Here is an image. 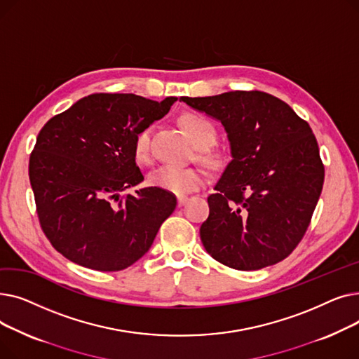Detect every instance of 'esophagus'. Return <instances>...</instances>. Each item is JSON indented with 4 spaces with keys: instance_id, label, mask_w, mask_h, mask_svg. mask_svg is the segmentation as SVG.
Masks as SVG:
<instances>
[{
    "instance_id": "1",
    "label": "esophagus",
    "mask_w": 359,
    "mask_h": 359,
    "mask_svg": "<svg viewBox=\"0 0 359 359\" xmlns=\"http://www.w3.org/2000/svg\"><path fill=\"white\" fill-rule=\"evenodd\" d=\"M187 201H189V198H187V196H179V198H177V205H179V206H183Z\"/></svg>"
}]
</instances>
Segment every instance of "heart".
<instances>
[{
  "mask_svg": "<svg viewBox=\"0 0 359 359\" xmlns=\"http://www.w3.org/2000/svg\"><path fill=\"white\" fill-rule=\"evenodd\" d=\"M180 126L184 129L187 137L191 138L194 145L198 148V157L208 164H217L219 157L212 153L210 147L214 144L217 132L211 121L199 113L186 111L179 118ZM132 156L138 164L151 163V128L140 129L134 141H132ZM148 183L153 187L173 194L177 196L189 195L205 184V175L196 167H175L161 165L148 177Z\"/></svg>",
  "mask_w": 359,
  "mask_h": 359,
  "instance_id": "heart-1",
  "label": "heart"
}]
</instances>
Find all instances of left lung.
I'll return each mask as SVG.
<instances>
[{
    "mask_svg": "<svg viewBox=\"0 0 359 359\" xmlns=\"http://www.w3.org/2000/svg\"><path fill=\"white\" fill-rule=\"evenodd\" d=\"M180 100L218 119L231 147L199 230L205 250L237 271L288 257L309 229L325 182L310 125L257 90Z\"/></svg>",
    "mask_w": 359,
    "mask_h": 359,
    "instance_id": "obj_1",
    "label": "left lung"
}]
</instances>
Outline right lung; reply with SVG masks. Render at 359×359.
Masks as SVG:
<instances>
[{"mask_svg": "<svg viewBox=\"0 0 359 359\" xmlns=\"http://www.w3.org/2000/svg\"><path fill=\"white\" fill-rule=\"evenodd\" d=\"M176 100L96 93L45 123L29 179L42 231L56 252L100 272L126 269L148 252L176 196L153 186L135 196L121 192L144 180L132 156L135 134Z\"/></svg>", "mask_w": 359, "mask_h": 359, "instance_id": "add662e5", "label": "right lung"}]
</instances>
